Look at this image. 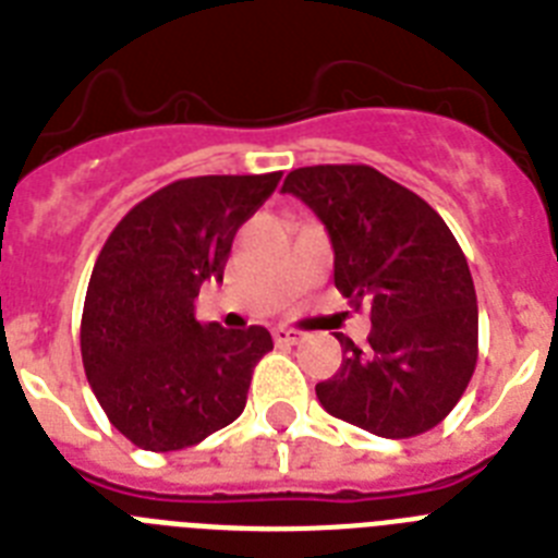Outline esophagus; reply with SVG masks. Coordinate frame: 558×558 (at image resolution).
Instances as JSON below:
<instances>
[{
	"label": "esophagus",
	"mask_w": 558,
	"mask_h": 558,
	"mask_svg": "<svg viewBox=\"0 0 558 558\" xmlns=\"http://www.w3.org/2000/svg\"><path fill=\"white\" fill-rule=\"evenodd\" d=\"M271 335H275V343H280V345H298L303 340L301 331L287 329V326H278V329L271 331Z\"/></svg>",
	"instance_id": "1"
}]
</instances>
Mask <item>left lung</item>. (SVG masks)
Instances as JSON below:
<instances>
[{"mask_svg":"<svg viewBox=\"0 0 558 558\" xmlns=\"http://www.w3.org/2000/svg\"><path fill=\"white\" fill-rule=\"evenodd\" d=\"M335 250V287L372 315L368 345L337 335L343 363L317 383L331 416L377 437L425 434L451 414L476 368L480 312L451 229L416 192L366 163H317L283 181Z\"/></svg>","mask_w":558,"mask_h":558,"instance_id":"left-lung-1","label":"left lung"}]
</instances>
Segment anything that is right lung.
<instances>
[{"mask_svg":"<svg viewBox=\"0 0 558 558\" xmlns=\"http://www.w3.org/2000/svg\"><path fill=\"white\" fill-rule=\"evenodd\" d=\"M280 172L181 178L135 204L93 266L82 312V363L107 420L144 451H181L238 420L264 326L195 320V298L223 280L243 221Z\"/></svg>","mask_w":558,"mask_h":558,"instance_id":"add662e5","label":"right lung"}]
</instances>
